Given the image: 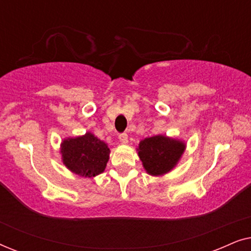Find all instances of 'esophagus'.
<instances>
[{"instance_id":"1","label":"esophagus","mask_w":251,"mask_h":251,"mask_svg":"<svg viewBox=\"0 0 251 251\" xmlns=\"http://www.w3.org/2000/svg\"><path fill=\"white\" fill-rule=\"evenodd\" d=\"M119 139H120V142H121L122 144H126V143H128V135H126V132L120 133Z\"/></svg>"}]
</instances>
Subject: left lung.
<instances>
[{
  "label": "left lung",
  "instance_id": "1",
  "mask_svg": "<svg viewBox=\"0 0 251 251\" xmlns=\"http://www.w3.org/2000/svg\"><path fill=\"white\" fill-rule=\"evenodd\" d=\"M185 144L166 136L145 138L139 144L138 155L147 173L160 176L176 166L184 152Z\"/></svg>",
  "mask_w": 251,
  "mask_h": 251
}]
</instances>
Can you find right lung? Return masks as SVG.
I'll return each instance as SVG.
<instances>
[{
  "instance_id": "right-lung-1",
  "label": "right lung",
  "mask_w": 251,
  "mask_h": 251,
  "mask_svg": "<svg viewBox=\"0 0 251 251\" xmlns=\"http://www.w3.org/2000/svg\"><path fill=\"white\" fill-rule=\"evenodd\" d=\"M63 161L68 169L84 177H95L105 170L109 149L104 142L88 132L61 144Z\"/></svg>"
}]
</instances>
